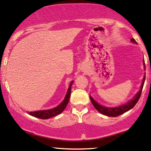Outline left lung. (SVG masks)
Masks as SVG:
<instances>
[{
    "instance_id": "8db88e82",
    "label": "left lung",
    "mask_w": 151,
    "mask_h": 151,
    "mask_svg": "<svg viewBox=\"0 0 151 151\" xmlns=\"http://www.w3.org/2000/svg\"><path fill=\"white\" fill-rule=\"evenodd\" d=\"M131 41H132V42L137 43L134 39H131ZM143 62V65H144V69L146 70L145 62L144 60ZM145 79H146V75H144V77H143L142 83H141V89H140L139 91L136 94L135 96L134 97V99L129 101L128 103H127L126 104L119 105V106L115 107V108H108V107L103 106V105L99 104V103L96 102L91 96H90L91 101L92 104L93 105V106L95 107L96 110H97L99 112H101V114H103V115L108 116V117H117V116L120 115L122 114L129 111V110H131L132 108H133L135 106V105L137 104L138 101H139L140 97H141L143 84H144V82H145Z\"/></svg>"
}]
</instances>
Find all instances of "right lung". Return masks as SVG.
Wrapping results in <instances>:
<instances>
[{
	"mask_svg": "<svg viewBox=\"0 0 151 151\" xmlns=\"http://www.w3.org/2000/svg\"><path fill=\"white\" fill-rule=\"evenodd\" d=\"M72 83H73V81H71L70 86L67 92L66 96H65L64 100L60 104L58 105L55 108L50 109V110H39V111H35V112H29V114L30 115L33 116V117L39 118V119H47L49 118L54 117L59 114H60L63 110H65L66 106L68 104L69 100L70 98V94H71V86H72Z\"/></svg>",
	"mask_w": 151,
	"mask_h": 151,
	"instance_id": "right-lung-1",
	"label": "right lung"
}]
</instances>
